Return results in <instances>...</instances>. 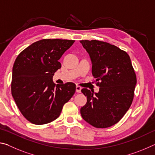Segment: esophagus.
<instances>
[{"label": "esophagus", "instance_id": "esophagus-1", "mask_svg": "<svg viewBox=\"0 0 155 155\" xmlns=\"http://www.w3.org/2000/svg\"><path fill=\"white\" fill-rule=\"evenodd\" d=\"M81 90H82V88H81L80 86H78V85L76 86V91H77V92L80 93L81 91Z\"/></svg>", "mask_w": 155, "mask_h": 155}]
</instances>
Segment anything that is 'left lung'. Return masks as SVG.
<instances>
[{
	"label": "left lung",
	"instance_id": "1",
	"mask_svg": "<svg viewBox=\"0 0 155 155\" xmlns=\"http://www.w3.org/2000/svg\"><path fill=\"white\" fill-rule=\"evenodd\" d=\"M80 42L90 55L91 72L100 87L98 93L82 89L87 101L81 108V116L94 127H110L122 119L133 102L137 78L130 57L107 42Z\"/></svg>",
	"mask_w": 155,
	"mask_h": 155
}]
</instances>
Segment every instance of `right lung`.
<instances>
[{
    "label": "right lung",
    "instance_id": "obj_1",
    "mask_svg": "<svg viewBox=\"0 0 155 155\" xmlns=\"http://www.w3.org/2000/svg\"><path fill=\"white\" fill-rule=\"evenodd\" d=\"M74 40H41L34 42L17 57L12 70V94L24 117L35 124L56 120L63 106L74 95L76 85H55L54 72L59 60Z\"/></svg>",
    "mask_w": 155,
    "mask_h": 155
}]
</instances>
